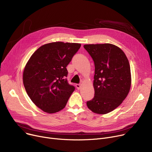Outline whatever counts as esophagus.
I'll return each mask as SVG.
<instances>
[{
	"label": "esophagus",
	"mask_w": 152,
	"mask_h": 152,
	"mask_svg": "<svg viewBox=\"0 0 152 152\" xmlns=\"http://www.w3.org/2000/svg\"><path fill=\"white\" fill-rule=\"evenodd\" d=\"M76 87L77 89H80L81 88V84H76Z\"/></svg>",
	"instance_id": "34e87169"
}]
</instances>
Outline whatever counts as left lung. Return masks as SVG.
Returning <instances> with one entry per match:
<instances>
[{
    "instance_id": "8db88e82",
    "label": "left lung",
    "mask_w": 152,
    "mask_h": 152,
    "mask_svg": "<svg viewBox=\"0 0 152 152\" xmlns=\"http://www.w3.org/2000/svg\"><path fill=\"white\" fill-rule=\"evenodd\" d=\"M94 62V97L87 106L95 113L107 114L121 104L131 84L130 65L125 53L111 44H87Z\"/></svg>"
}]
</instances>
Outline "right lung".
<instances>
[{
    "label": "right lung",
    "instance_id": "add662e5",
    "mask_svg": "<svg viewBox=\"0 0 152 152\" xmlns=\"http://www.w3.org/2000/svg\"><path fill=\"white\" fill-rule=\"evenodd\" d=\"M81 44L56 42L40 47L28 61L23 81L28 96L48 113L65 107L75 87L66 77V66L81 47Z\"/></svg>",
    "mask_w": 152,
    "mask_h": 152
}]
</instances>
